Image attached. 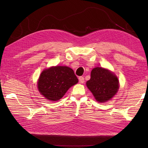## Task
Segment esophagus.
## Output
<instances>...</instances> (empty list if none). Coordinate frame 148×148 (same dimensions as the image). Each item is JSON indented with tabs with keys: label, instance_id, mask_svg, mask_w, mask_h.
<instances>
[{
	"label": "esophagus",
	"instance_id": "esophagus-1",
	"mask_svg": "<svg viewBox=\"0 0 148 148\" xmlns=\"http://www.w3.org/2000/svg\"><path fill=\"white\" fill-rule=\"evenodd\" d=\"M79 81L80 83H83L84 82V78L83 76H80L79 77Z\"/></svg>",
	"mask_w": 148,
	"mask_h": 148
}]
</instances>
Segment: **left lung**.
Segmentation results:
<instances>
[{
    "mask_svg": "<svg viewBox=\"0 0 148 148\" xmlns=\"http://www.w3.org/2000/svg\"><path fill=\"white\" fill-rule=\"evenodd\" d=\"M86 86L99 102L112 98L119 88L117 77L111 72L102 67H95L91 72L90 79Z\"/></svg>",
    "mask_w": 148,
    "mask_h": 148,
    "instance_id": "left-lung-1",
    "label": "left lung"
}]
</instances>
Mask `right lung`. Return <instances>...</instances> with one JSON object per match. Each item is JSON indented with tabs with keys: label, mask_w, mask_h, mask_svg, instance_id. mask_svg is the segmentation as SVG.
Listing matches in <instances>:
<instances>
[{
	"label": "right lung",
	"mask_w": 148,
	"mask_h": 148,
	"mask_svg": "<svg viewBox=\"0 0 148 148\" xmlns=\"http://www.w3.org/2000/svg\"><path fill=\"white\" fill-rule=\"evenodd\" d=\"M78 82L74 71L66 66H56L43 71L38 81V89L46 99L57 101L69 88Z\"/></svg>",
	"instance_id": "1"
}]
</instances>
